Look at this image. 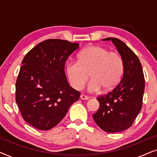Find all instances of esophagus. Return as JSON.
Returning a JSON list of instances; mask_svg holds the SVG:
<instances>
[{
	"mask_svg": "<svg viewBox=\"0 0 157 157\" xmlns=\"http://www.w3.org/2000/svg\"><path fill=\"white\" fill-rule=\"evenodd\" d=\"M80 98H81V99H82V100H88V99H89V96L83 95V94H81V95L80 96Z\"/></svg>",
	"mask_w": 157,
	"mask_h": 157,
	"instance_id": "34e87169",
	"label": "esophagus"
}]
</instances>
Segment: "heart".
<instances>
[{"instance_id": "heart-1", "label": "heart", "mask_w": 157, "mask_h": 157, "mask_svg": "<svg viewBox=\"0 0 157 157\" xmlns=\"http://www.w3.org/2000/svg\"><path fill=\"white\" fill-rule=\"evenodd\" d=\"M124 64L121 56L117 51H109L101 46H90L77 56V61L68 62L66 73L74 89L80 90L88 81L91 92L112 90L121 80Z\"/></svg>"}]
</instances>
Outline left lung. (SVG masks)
I'll list each match as a JSON object with an SVG mask.
<instances>
[{"instance_id": "8db88e82", "label": "left lung", "mask_w": 157, "mask_h": 157, "mask_svg": "<svg viewBox=\"0 0 157 157\" xmlns=\"http://www.w3.org/2000/svg\"><path fill=\"white\" fill-rule=\"evenodd\" d=\"M113 43L124 60L122 78L114 89L99 96V108L93 115L96 124L109 133L127 129L134 123L142 107L145 80L137 56L122 40L106 38Z\"/></svg>"}]
</instances>
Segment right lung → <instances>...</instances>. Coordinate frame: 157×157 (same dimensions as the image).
Instances as JSON below:
<instances>
[{"label": "right lung", "mask_w": 157, "mask_h": 157, "mask_svg": "<svg viewBox=\"0 0 157 157\" xmlns=\"http://www.w3.org/2000/svg\"><path fill=\"white\" fill-rule=\"evenodd\" d=\"M79 44L48 39L31 49L22 61L16 83V101L27 123L49 130L65 117L81 93L66 79L65 62Z\"/></svg>", "instance_id": "add662e5"}]
</instances>
